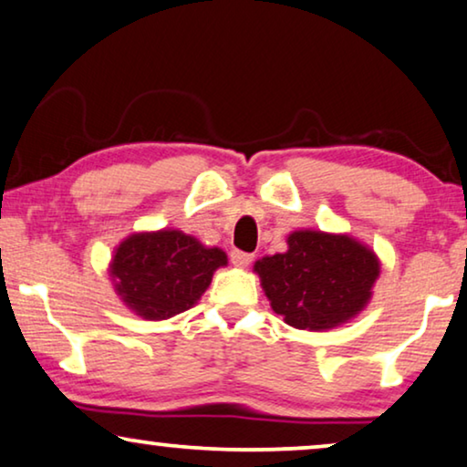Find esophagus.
I'll return each instance as SVG.
<instances>
[{
	"instance_id": "1",
	"label": "esophagus",
	"mask_w": 467,
	"mask_h": 467,
	"mask_svg": "<svg viewBox=\"0 0 467 467\" xmlns=\"http://www.w3.org/2000/svg\"><path fill=\"white\" fill-rule=\"evenodd\" d=\"M229 259H232V264L235 267H246V265H251L253 254L251 253H242V251H232V254H229Z\"/></svg>"
}]
</instances>
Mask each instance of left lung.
<instances>
[{"label": "left lung", "mask_w": 467, "mask_h": 467, "mask_svg": "<svg viewBox=\"0 0 467 467\" xmlns=\"http://www.w3.org/2000/svg\"><path fill=\"white\" fill-rule=\"evenodd\" d=\"M272 310L296 329L327 331L353 321L372 299L380 259L348 234L297 229L286 251L254 261Z\"/></svg>", "instance_id": "obj_1"}]
</instances>
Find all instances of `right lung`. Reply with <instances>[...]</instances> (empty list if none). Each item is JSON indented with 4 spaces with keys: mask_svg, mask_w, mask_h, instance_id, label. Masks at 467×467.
Returning <instances> with one entry per match:
<instances>
[{
    "mask_svg": "<svg viewBox=\"0 0 467 467\" xmlns=\"http://www.w3.org/2000/svg\"><path fill=\"white\" fill-rule=\"evenodd\" d=\"M227 265L225 251L203 246L178 229L136 232L114 248L108 276L127 308L146 321H165L193 308Z\"/></svg>",
    "mask_w": 467,
    "mask_h": 467,
    "instance_id": "1",
    "label": "right lung"
}]
</instances>
